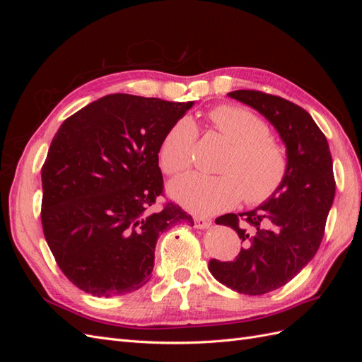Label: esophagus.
Masks as SVG:
<instances>
[{"label":"esophagus","instance_id":"1","mask_svg":"<svg viewBox=\"0 0 362 362\" xmlns=\"http://www.w3.org/2000/svg\"><path fill=\"white\" fill-rule=\"evenodd\" d=\"M194 226L198 228V229H206V228H210V226H211V218L196 216V217H194Z\"/></svg>","mask_w":362,"mask_h":362}]
</instances>
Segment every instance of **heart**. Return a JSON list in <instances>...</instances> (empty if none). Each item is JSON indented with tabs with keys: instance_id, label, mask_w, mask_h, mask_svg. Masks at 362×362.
Returning a JSON list of instances; mask_svg holds the SVG:
<instances>
[{
	"instance_id": "heart-1",
	"label": "heart",
	"mask_w": 362,
	"mask_h": 362,
	"mask_svg": "<svg viewBox=\"0 0 362 362\" xmlns=\"http://www.w3.org/2000/svg\"><path fill=\"white\" fill-rule=\"evenodd\" d=\"M211 124L233 144L218 170L221 175L192 172L173 180L172 198L198 214H214L234 206L270 199L286 180L287 151L269 136V127L257 115L235 105H221L210 113ZM198 129L192 119L177 120L160 145L163 170L175 175L187 169L194 154Z\"/></svg>"
}]
</instances>
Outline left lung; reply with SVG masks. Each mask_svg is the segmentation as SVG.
I'll return each instance as SVG.
<instances>
[{
	"mask_svg": "<svg viewBox=\"0 0 362 362\" xmlns=\"http://www.w3.org/2000/svg\"><path fill=\"white\" fill-rule=\"evenodd\" d=\"M228 96L264 116L288 157L286 180L270 199L216 218L217 225L231 226L245 246L237 259H211L208 269L223 286L257 296L286 286L314 258L335 196L332 157L325 134L302 107L257 90Z\"/></svg>",
	"mask_w": 362,
	"mask_h": 362,
	"instance_id": "1",
	"label": "left lung"
}]
</instances>
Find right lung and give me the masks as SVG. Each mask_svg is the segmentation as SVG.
Instances as JSON below:
<instances>
[{"instance_id": "right-lung-1", "label": "right lung", "mask_w": 362, "mask_h": 362, "mask_svg": "<svg viewBox=\"0 0 362 362\" xmlns=\"http://www.w3.org/2000/svg\"><path fill=\"white\" fill-rule=\"evenodd\" d=\"M193 104L115 93L60 125L42 168V226L74 286L98 298L136 291L160 234L193 226L177 204L149 211L163 192L161 140Z\"/></svg>"}]
</instances>
